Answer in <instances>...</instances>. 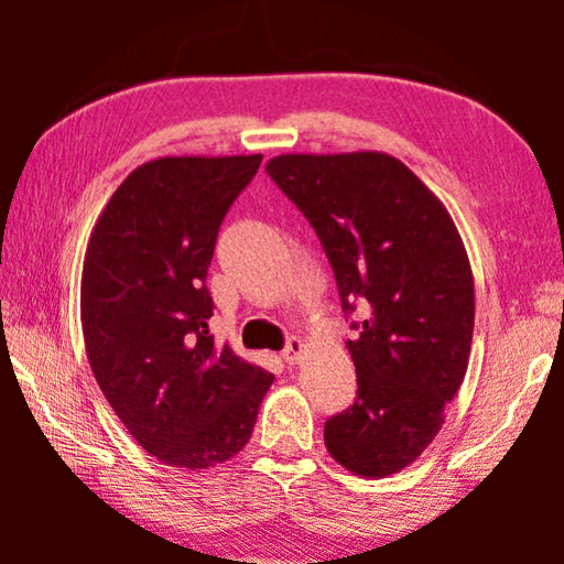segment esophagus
I'll use <instances>...</instances> for the list:
<instances>
[{
  "mask_svg": "<svg viewBox=\"0 0 564 564\" xmlns=\"http://www.w3.org/2000/svg\"><path fill=\"white\" fill-rule=\"evenodd\" d=\"M305 350H308V346H305L301 338H289V343H285L283 348V360L289 362V366H299Z\"/></svg>",
  "mask_w": 564,
  "mask_h": 564,
  "instance_id": "34e87169",
  "label": "esophagus"
}]
</instances>
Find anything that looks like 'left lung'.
<instances>
[{"label": "left lung", "mask_w": 564, "mask_h": 564, "mask_svg": "<svg viewBox=\"0 0 564 564\" xmlns=\"http://www.w3.org/2000/svg\"><path fill=\"white\" fill-rule=\"evenodd\" d=\"M265 171L316 228L343 311H366L346 340L358 398L326 423L328 453L360 477L400 473L441 433L470 358L475 283L460 231L383 151L281 154Z\"/></svg>", "instance_id": "left-lung-1"}]
</instances>
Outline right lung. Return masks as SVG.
<instances>
[{
	"label": "right lung",
	"mask_w": 564,
	"mask_h": 564,
	"mask_svg": "<svg viewBox=\"0 0 564 564\" xmlns=\"http://www.w3.org/2000/svg\"><path fill=\"white\" fill-rule=\"evenodd\" d=\"M261 159L147 161L113 191L84 253L94 378L133 441L178 470H212L241 453L273 383L228 343L216 346L204 283L218 226Z\"/></svg>",
	"instance_id": "1"
}]
</instances>
